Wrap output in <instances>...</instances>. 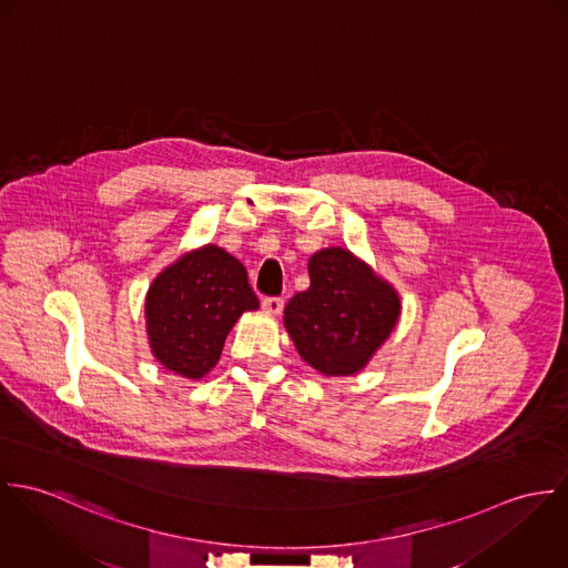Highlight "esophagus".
<instances>
[{
    "mask_svg": "<svg viewBox=\"0 0 568 568\" xmlns=\"http://www.w3.org/2000/svg\"><path fill=\"white\" fill-rule=\"evenodd\" d=\"M261 305H263V310H265L267 314H281L285 303H283V298H281V296H265Z\"/></svg>",
    "mask_w": 568,
    "mask_h": 568,
    "instance_id": "esophagus-1",
    "label": "esophagus"
}]
</instances>
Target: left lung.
Listing matches in <instances>:
<instances>
[{"label":"left lung","instance_id":"1","mask_svg":"<svg viewBox=\"0 0 568 568\" xmlns=\"http://www.w3.org/2000/svg\"><path fill=\"white\" fill-rule=\"evenodd\" d=\"M310 281L283 317L298 355L331 377L359 373L398 320L396 292L344 248L315 253Z\"/></svg>","mask_w":568,"mask_h":568}]
</instances>
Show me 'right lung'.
I'll return each instance as SVG.
<instances>
[{
	"instance_id": "1",
	"label": "right lung",
	"mask_w": 568,
	"mask_h": 568,
	"mask_svg": "<svg viewBox=\"0 0 568 568\" xmlns=\"http://www.w3.org/2000/svg\"><path fill=\"white\" fill-rule=\"evenodd\" d=\"M256 307L242 261L211 244L185 254L148 290L152 353L168 371L202 378L217 364L237 317Z\"/></svg>"
}]
</instances>
